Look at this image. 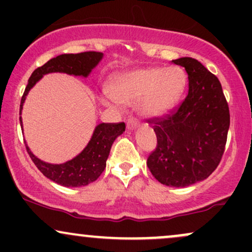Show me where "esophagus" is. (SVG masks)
<instances>
[{"label":"esophagus","mask_w":252,"mask_h":252,"mask_svg":"<svg viewBox=\"0 0 252 252\" xmlns=\"http://www.w3.org/2000/svg\"><path fill=\"white\" fill-rule=\"evenodd\" d=\"M138 126V121L136 120L135 117H130L128 121H126V128L128 129H134L135 126Z\"/></svg>","instance_id":"obj_1"}]
</instances>
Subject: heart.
I'll list each match as a JSON object with an SVG mask.
<instances>
[{"label":"heart","instance_id":"b5f03b06","mask_svg":"<svg viewBox=\"0 0 252 252\" xmlns=\"http://www.w3.org/2000/svg\"><path fill=\"white\" fill-rule=\"evenodd\" d=\"M186 85V73L176 66L138 68L112 78L105 102L124 105L138 103L144 116H163L179 103Z\"/></svg>","mask_w":252,"mask_h":252}]
</instances>
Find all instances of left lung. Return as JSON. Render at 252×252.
Segmentation results:
<instances>
[{"label":"left lung","mask_w":252,"mask_h":252,"mask_svg":"<svg viewBox=\"0 0 252 252\" xmlns=\"http://www.w3.org/2000/svg\"><path fill=\"white\" fill-rule=\"evenodd\" d=\"M189 74V94L163 116L149 118L158 138L147 166L161 184L185 187L204 180L220 163L230 126L221 84L193 58L173 60Z\"/></svg>","instance_id":"left-lung-1"}]
</instances>
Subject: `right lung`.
<instances>
[{
  "mask_svg": "<svg viewBox=\"0 0 252 252\" xmlns=\"http://www.w3.org/2000/svg\"><path fill=\"white\" fill-rule=\"evenodd\" d=\"M102 57L103 54L99 52L62 54V56L53 58V59L43 63L42 66L37 67L28 79L24 96L21 98L20 115H21L22 105H24L28 91L35 85V83L43 74L51 73V72H63V73L86 77L92 68L100 62ZM20 123L22 126L21 117H20ZM124 130H126V123L124 122L98 124L85 149L76 158H72L71 161L62 164L43 162L33 155L27 144H26V149H27L32 161L37 167V169L46 178L65 187H80L91 184L99 178L103 170L105 169L106 160H108L112 143L116 140L117 136L123 134Z\"/></svg>",
  "mask_w": 252,
  "mask_h": 252,
  "instance_id": "obj_1",
  "label": "right lung"
}]
</instances>
